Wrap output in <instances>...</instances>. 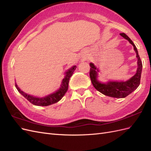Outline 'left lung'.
<instances>
[{"label":"left lung","mask_w":151,"mask_h":151,"mask_svg":"<svg viewBox=\"0 0 151 151\" xmlns=\"http://www.w3.org/2000/svg\"><path fill=\"white\" fill-rule=\"evenodd\" d=\"M120 35L122 37L129 41L130 44L133 45L134 49L136 52L138 67L136 74L133 77H132L130 79L124 82L108 81L107 83H102L97 79L98 74V72H99L98 68H97V67L93 63H90L89 64L91 67L89 72L90 78L95 89L105 96L116 98H125L138 88L140 85L141 73L142 70V61L138 53L137 49L134 42L126 34L123 33H120Z\"/></svg>","instance_id":"obj_1"}]
</instances>
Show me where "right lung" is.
<instances>
[{"mask_svg":"<svg viewBox=\"0 0 151 151\" xmlns=\"http://www.w3.org/2000/svg\"><path fill=\"white\" fill-rule=\"evenodd\" d=\"M76 67H77L76 65H74L71 68H70L68 70H67L65 74V76L64 77V78L63 79L62 81L60 88L55 93L47 95V96H45L43 98H38L33 96H31L30 94H26L22 91H21L16 84H15L16 88L17 89V91H19L26 99H28V101L33 104L36 105V106H49V105L56 103L60 101V100L63 98V96H64V94L66 93L68 88V82H69L70 77L72 76L73 73H74V70L76 69Z\"/></svg>","mask_w":151,"mask_h":151,"instance_id":"right-lung-1","label":"right lung"}]
</instances>
